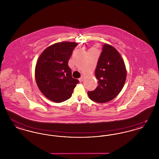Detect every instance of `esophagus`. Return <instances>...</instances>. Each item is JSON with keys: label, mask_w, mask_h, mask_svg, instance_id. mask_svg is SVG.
Instances as JSON below:
<instances>
[{"label": "esophagus", "mask_w": 159, "mask_h": 159, "mask_svg": "<svg viewBox=\"0 0 159 159\" xmlns=\"http://www.w3.org/2000/svg\"><path fill=\"white\" fill-rule=\"evenodd\" d=\"M83 79H84V76L82 75V76H81V77L80 78H79V81L80 82H83Z\"/></svg>", "instance_id": "obj_1"}]
</instances>
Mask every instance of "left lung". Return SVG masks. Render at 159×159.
Wrapping results in <instances>:
<instances>
[{
	"label": "left lung",
	"mask_w": 159,
	"mask_h": 159,
	"mask_svg": "<svg viewBox=\"0 0 159 159\" xmlns=\"http://www.w3.org/2000/svg\"><path fill=\"white\" fill-rule=\"evenodd\" d=\"M95 76L98 86L88 95L91 100L105 103L116 98L121 92L127 71L121 55L113 46L105 43L99 58Z\"/></svg>",
	"instance_id": "left-lung-1"
}]
</instances>
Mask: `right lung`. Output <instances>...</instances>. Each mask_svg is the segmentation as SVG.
<instances>
[{
	"label": "right lung",
	"instance_id": "right-lung-1",
	"mask_svg": "<svg viewBox=\"0 0 159 159\" xmlns=\"http://www.w3.org/2000/svg\"><path fill=\"white\" fill-rule=\"evenodd\" d=\"M76 42H62L48 46L40 54L35 67V79L41 92L55 102L71 97L79 81L72 77L68 62Z\"/></svg>",
	"mask_w": 159,
	"mask_h": 159
}]
</instances>
